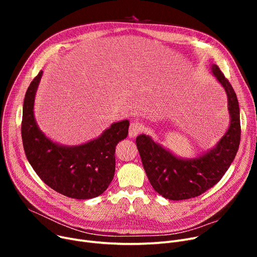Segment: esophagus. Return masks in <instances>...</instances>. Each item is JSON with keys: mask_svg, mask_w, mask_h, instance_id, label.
<instances>
[{"mask_svg": "<svg viewBox=\"0 0 257 257\" xmlns=\"http://www.w3.org/2000/svg\"><path fill=\"white\" fill-rule=\"evenodd\" d=\"M143 130L142 125L139 121H132L129 127V137L130 138H137L138 134Z\"/></svg>", "mask_w": 257, "mask_h": 257, "instance_id": "1", "label": "esophagus"}]
</instances>
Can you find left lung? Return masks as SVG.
<instances>
[{"label":"left lung","mask_w":257,"mask_h":257,"mask_svg":"<svg viewBox=\"0 0 257 257\" xmlns=\"http://www.w3.org/2000/svg\"><path fill=\"white\" fill-rule=\"evenodd\" d=\"M212 75L227 94L229 127L215 146L194 158L175 155L151 137L141 134L137 146L151 185L166 199L179 201L195 198L217 184L230 167L240 141L239 107L236 94L217 64L210 66Z\"/></svg>","instance_id":"8db88e82"}]
</instances>
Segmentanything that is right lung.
Here are the masks:
<instances>
[{"mask_svg": "<svg viewBox=\"0 0 257 257\" xmlns=\"http://www.w3.org/2000/svg\"><path fill=\"white\" fill-rule=\"evenodd\" d=\"M43 71L25 94L22 139L27 159L47 185L69 198L85 200L103 194L113 179L115 147L128 136L129 120L111 124L101 136L78 146L53 142L39 129L34 116L36 90Z\"/></svg>", "mask_w": 257, "mask_h": 257, "instance_id": "obj_1", "label": "right lung"}]
</instances>
